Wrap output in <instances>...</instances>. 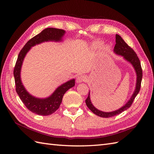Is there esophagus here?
I'll return each mask as SVG.
<instances>
[{
	"label": "esophagus",
	"mask_w": 154,
	"mask_h": 154,
	"mask_svg": "<svg viewBox=\"0 0 154 154\" xmlns=\"http://www.w3.org/2000/svg\"><path fill=\"white\" fill-rule=\"evenodd\" d=\"M87 80V78L83 76V75H80L78 76L76 78V82L77 83H82V82H85Z\"/></svg>",
	"instance_id": "34e87169"
}]
</instances>
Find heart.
Masks as SVG:
<instances>
[{"label": "heart", "instance_id": "obj_1", "mask_svg": "<svg viewBox=\"0 0 154 154\" xmlns=\"http://www.w3.org/2000/svg\"><path fill=\"white\" fill-rule=\"evenodd\" d=\"M101 45V42H96L94 43L92 45L91 49L92 51H96L100 47ZM102 49H103V51H106L107 49H108V47H107L106 45H105L103 48H102Z\"/></svg>", "mask_w": 154, "mask_h": 154}]
</instances>
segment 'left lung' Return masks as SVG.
I'll use <instances>...</instances> for the list:
<instances>
[{
	"mask_svg": "<svg viewBox=\"0 0 154 154\" xmlns=\"http://www.w3.org/2000/svg\"><path fill=\"white\" fill-rule=\"evenodd\" d=\"M114 53L117 55L122 56L126 61L129 62L134 67L135 72H136V88H135V90L132 96L130 97V98L128 100L127 103L119 109L112 112H103L96 109L91 102L89 91L87 98L85 100L86 105L88 106V108L93 113L101 118H107L112 117V116L119 114L120 113L123 112V111L127 110L129 107H130V106L132 105L135 97L137 95L141 88L143 72L139 59L137 57L136 53L134 52V51L131 48L129 47L127 44V43L123 40V39L121 37V36H119L118 34L116 35V45L114 46Z\"/></svg>",
	"mask_w": 154,
	"mask_h": 154,
	"instance_id": "obj_1",
	"label": "left lung"
}]
</instances>
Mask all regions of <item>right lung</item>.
<instances>
[{"mask_svg":"<svg viewBox=\"0 0 154 154\" xmlns=\"http://www.w3.org/2000/svg\"><path fill=\"white\" fill-rule=\"evenodd\" d=\"M65 33L66 31L63 29L53 27L46 28L27 42L18 56L13 71L16 91L26 108L32 113L41 116L52 114L59 108L65 93L69 88L75 85V80L71 79L57 87L49 96L44 98H40L31 95L27 92L21 80L20 72L23 61L31 48L45 42H62Z\"/></svg>","mask_w":154,"mask_h":154,"instance_id":"obj_1","label":"right lung"}]
</instances>
